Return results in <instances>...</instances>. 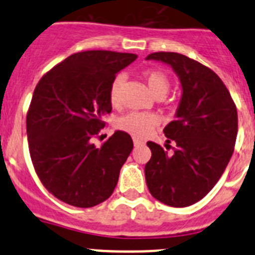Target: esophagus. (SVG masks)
Returning <instances> with one entry per match:
<instances>
[{"label":"esophagus","instance_id":"34e87169","mask_svg":"<svg viewBox=\"0 0 255 255\" xmlns=\"http://www.w3.org/2000/svg\"><path fill=\"white\" fill-rule=\"evenodd\" d=\"M132 141H134V145H135V147H139V145H143V144H144V141L139 140V139H136V138L132 139Z\"/></svg>","mask_w":255,"mask_h":255}]
</instances>
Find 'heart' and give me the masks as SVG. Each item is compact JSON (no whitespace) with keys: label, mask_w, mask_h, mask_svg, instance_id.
<instances>
[{"label":"heart","mask_w":255,"mask_h":255,"mask_svg":"<svg viewBox=\"0 0 255 255\" xmlns=\"http://www.w3.org/2000/svg\"><path fill=\"white\" fill-rule=\"evenodd\" d=\"M141 76L147 82L150 92L155 97H163L170 91L171 80L167 74L159 69H147L141 73ZM125 83L124 75H116L112 79L108 89V100L112 107H120L123 101V87ZM159 123L158 116L153 112H129L124 115L117 121V128L128 134L143 138L149 134L152 129Z\"/></svg>","instance_id":"obj_1"}]
</instances>
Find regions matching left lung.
<instances>
[{
	"mask_svg": "<svg viewBox=\"0 0 255 255\" xmlns=\"http://www.w3.org/2000/svg\"><path fill=\"white\" fill-rule=\"evenodd\" d=\"M147 60L171 65L179 75L182 97L176 120L163 129L167 143L148 141L145 164L150 194L170 207H188L203 199L222 176L234 153L238 111L220 76L198 61L176 52H154ZM173 148V152L167 150Z\"/></svg>",
	"mask_w": 255,
	"mask_h": 255,
	"instance_id": "obj_1",
	"label": "left lung"
}]
</instances>
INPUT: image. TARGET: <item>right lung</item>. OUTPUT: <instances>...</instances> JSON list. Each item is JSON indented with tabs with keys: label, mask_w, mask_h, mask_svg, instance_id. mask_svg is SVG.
<instances>
[{
	"label": "right lung",
	"mask_w": 255,
	"mask_h": 255,
	"mask_svg": "<svg viewBox=\"0 0 255 255\" xmlns=\"http://www.w3.org/2000/svg\"><path fill=\"white\" fill-rule=\"evenodd\" d=\"M135 58L123 52H78L38 82L26 114L29 153L40 182L61 202L91 208L114 193L134 147L131 136L116 131L100 148L92 139L112 110V79Z\"/></svg>",
	"instance_id": "add662e5"
}]
</instances>
